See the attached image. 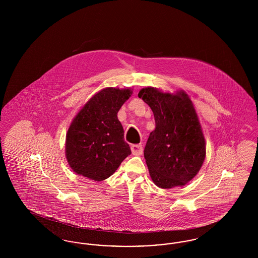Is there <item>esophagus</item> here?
<instances>
[{
  "label": "esophagus",
  "mask_w": 258,
  "mask_h": 258,
  "mask_svg": "<svg viewBox=\"0 0 258 258\" xmlns=\"http://www.w3.org/2000/svg\"><path fill=\"white\" fill-rule=\"evenodd\" d=\"M131 149H132L133 154L135 155V156H140V155H142V153H143V147H142L141 144L132 145Z\"/></svg>",
  "instance_id": "34e87169"
}]
</instances>
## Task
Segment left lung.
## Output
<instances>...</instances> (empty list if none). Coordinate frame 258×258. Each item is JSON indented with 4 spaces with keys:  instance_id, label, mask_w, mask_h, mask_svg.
I'll list each match as a JSON object with an SVG mask.
<instances>
[{
    "instance_id": "obj_1",
    "label": "left lung",
    "mask_w": 258,
    "mask_h": 258,
    "mask_svg": "<svg viewBox=\"0 0 258 258\" xmlns=\"http://www.w3.org/2000/svg\"><path fill=\"white\" fill-rule=\"evenodd\" d=\"M138 97L151 107L156 122L144 149L153 182L161 188L187 184L206 156L205 138L190 98L183 91L162 93L154 87L141 89Z\"/></svg>"
}]
</instances>
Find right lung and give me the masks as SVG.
Listing matches in <instances>:
<instances>
[{"label":"right lung","instance_id":"obj_1","mask_svg":"<svg viewBox=\"0 0 258 258\" xmlns=\"http://www.w3.org/2000/svg\"><path fill=\"white\" fill-rule=\"evenodd\" d=\"M132 94L130 88H105L74 117L66 138V157L76 174L94 181L105 180L132 154L117 117Z\"/></svg>","mask_w":258,"mask_h":258}]
</instances>
